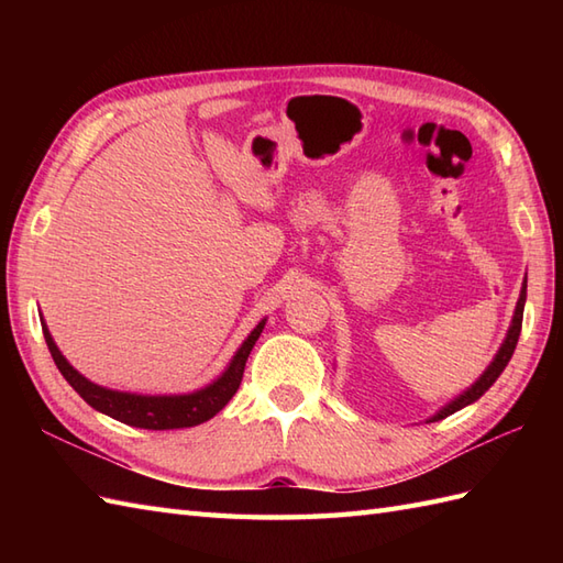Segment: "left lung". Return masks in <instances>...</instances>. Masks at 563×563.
Here are the masks:
<instances>
[{
  "label": "left lung",
  "mask_w": 563,
  "mask_h": 563,
  "mask_svg": "<svg viewBox=\"0 0 563 563\" xmlns=\"http://www.w3.org/2000/svg\"><path fill=\"white\" fill-rule=\"evenodd\" d=\"M525 297H528V283L522 285V292H520V300H518V307H516V317H512V324H510V331H508V336H506V341H504V345H500V351L496 353V357H494V363L488 365V369L486 373L474 382L472 385V389H466L462 397H457L454 399L452 404H448L445 409H442L438 416H433L430 418V421H442V418H448L450 413H454V411H460V409H464L466 404H472V401H476L482 397V394L494 385V382L498 379V375L504 373L506 369V365H508V361L512 357V351H516V345H518V339H520V329H522V309H525Z\"/></svg>",
  "instance_id": "obj_1"
}]
</instances>
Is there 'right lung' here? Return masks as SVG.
I'll use <instances>...</instances> for the list:
<instances>
[{
  "instance_id": "right-lung-1",
  "label": "right lung",
  "mask_w": 563,
  "mask_h": 563,
  "mask_svg": "<svg viewBox=\"0 0 563 563\" xmlns=\"http://www.w3.org/2000/svg\"><path fill=\"white\" fill-rule=\"evenodd\" d=\"M263 324H266V321H261V324L251 331V336L242 343V349L236 351L230 367L224 369V375L218 382H212L210 387L200 391L181 394V397H140V394L103 389L99 385H93V382H89L87 377H81L77 369L65 361L63 353L57 351L51 331L45 329V324H43V336L59 373H63V377L71 387H75L79 397L89 406H93V409L115 418V421H121L125 426L145 428V430H172V428L200 426L224 409L227 401L234 397L239 385H242L246 357L251 349H254V343L258 341Z\"/></svg>"
}]
</instances>
